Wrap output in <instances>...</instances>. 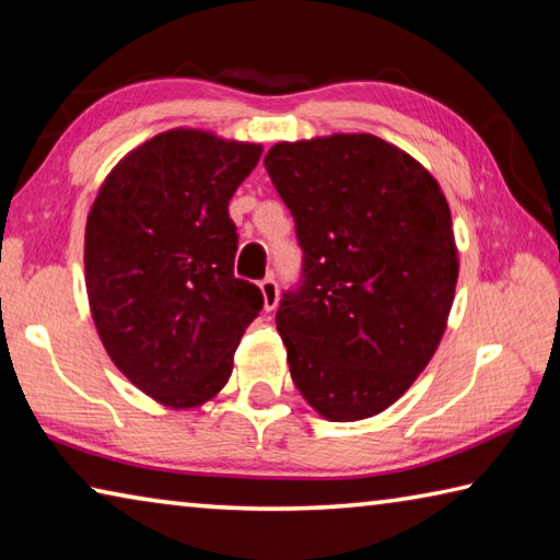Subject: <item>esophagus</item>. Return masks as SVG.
<instances>
[{
	"mask_svg": "<svg viewBox=\"0 0 560 560\" xmlns=\"http://www.w3.org/2000/svg\"><path fill=\"white\" fill-rule=\"evenodd\" d=\"M259 289H261V296H264V308H267V311L277 308V303H279V283H277V279H273V277L261 279Z\"/></svg>",
	"mask_w": 560,
	"mask_h": 560,
	"instance_id": "34e87169",
	"label": "esophagus"
}]
</instances>
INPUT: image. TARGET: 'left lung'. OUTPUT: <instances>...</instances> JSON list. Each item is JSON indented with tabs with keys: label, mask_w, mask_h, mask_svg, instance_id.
Returning <instances> with one entry per match:
<instances>
[{
	"label": "left lung",
	"mask_w": 560,
	"mask_h": 560,
	"mask_svg": "<svg viewBox=\"0 0 560 560\" xmlns=\"http://www.w3.org/2000/svg\"><path fill=\"white\" fill-rule=\"evenodd\" d=\"M264 167L303 252L277 311L293 385L330 422L383 412L430 363L457 287L438 179L368 132L279 143Z\"/></svg>",
	"instance_id": "obj_1"
}]
</instances>
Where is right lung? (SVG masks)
Instances as JSON below:
<instances>
[{"label": "right lung", "mask_w": 560, "mask_h": 560, "mask_svg": "<svg viewBox=\"0 0 560 560\" xmlns=\"http://www.w3.org/2000/svg\"><path fill=\"white\" fill-rule=\"evenodd\" d=\"M261 145L167 130L106 177L86 222V289L113 363L167 407L222 390L259 316L257 283L234 277L230 200Z\"/></svg>", "instance_id": "add662e5"}]
</instances>
